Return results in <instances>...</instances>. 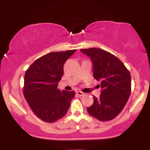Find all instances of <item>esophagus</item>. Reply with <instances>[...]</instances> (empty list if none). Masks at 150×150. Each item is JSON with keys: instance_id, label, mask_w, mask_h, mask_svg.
<instances>
[{"instance_id": "34e87169", "label": "esophagus", "mask_w": 150, "mask_h": 150, "mask_svg": "<svg viewBox=\"0 0 150 150\" xmlns=\"http://www.w3.org/2000/svg\"><path fill=\"white\" fill-rule=\"evenodd\" d=\"M76 94H77V95H79V96H81V97H82V96H83L84 94V93L83 92H76Z\"/></svg>"}]
</instances>
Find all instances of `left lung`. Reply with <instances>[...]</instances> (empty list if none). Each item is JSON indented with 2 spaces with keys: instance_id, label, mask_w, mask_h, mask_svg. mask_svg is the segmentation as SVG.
<instances>
[{
  "instance_id": "obj_1",
  "label": "left lung",
  "mask_w": 150,
  "mask_h": 150,
  "mask_svg": "<svg viewBox=\"0 0 150 150\" xmlns=\"http://www.w3.org/2000/svg\"><path fill=\"white\" fill-rule=\"evenodd\" d=\"M92 60L93 76L101 81V93L87 108L89 115L101 121L112 120L121 112L131 93V77L119 58L99 49H80Z\"/></svg>"
}]
</instances>
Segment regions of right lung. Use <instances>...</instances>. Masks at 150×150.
I'll return each instance as SVG.
<instances>
[{"mask_svg":"<svg viewBox=\"0 0 150 150\" xmlns=\"http://www.w3.org/2000/svg\"><path fill=\"white\" fill-rule=\"evenodd\" d=\"M75 50L51 52L32 63L26 70L23 94L34 114L41 120L53 123L66 114L75 97L74 91H61L58 82L63 65Z\"/></svg>","mask_w":150,"mask_h":150,"instance_id":"obj_1","label":"right lung"}]
</instances>
